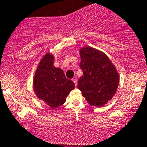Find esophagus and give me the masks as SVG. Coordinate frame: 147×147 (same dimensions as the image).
Listing matches in <instances>:
<instances>
[{"label": "esophagus", "mask_w": 147, "mask_h": 147, "mask_svg": "<svg viewBox=\"0 0 147 147\" xmlns=\"http://www.w3.org/2000/svg\"><path fill=\"white\" fill-rule=\"evenodd\" d=\"M72 80H73V82H74V84H75V85L76 86H77V79H76V78H74V79H72Z\"/></svg>", "instance_id": "34e87169"}]
</instances>
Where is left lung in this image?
Listing matches in <instances>:
<instances>
[{
	"mask_svg": "<svg viewBox=\"0 0 147 147\" xmlns=\"http://www.w3.org/2000/svg\"><path fill=\"white\" fill-rule=\"evenodd\" d=\"M82 76L78 88L92 106L101 107L116 93L119 77L116 68L104 53L90 47L80 50Z\"/></svg>",
	"mask_w": 147,
	"mask_h": 147,
	"instance_id": "1",
	"label": "left lung"
}]
</instances>
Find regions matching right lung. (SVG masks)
I'll list each match as a JSON object with an SVG mask.
<instances>
[{
  "mask_svg": "<svg viewBox=\"0 0 147 147\" xmlns=\"http://www.w3.org/2000/svg\"><path fill=\"white\" fill-rule=\"evenodd\" d=\"M54 57L47 53L41 60L34 74L33 87L39 99L51 108L65 102L71 90L75 88L73 81L66 78L63 70L53 65Z\"/></svg>",
  "mask_w": 147,
  "mask_h": 147,
  "instance_id": "obj_1",
  "label": "right lung"
}]
</instances>
